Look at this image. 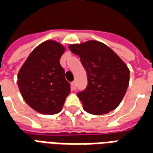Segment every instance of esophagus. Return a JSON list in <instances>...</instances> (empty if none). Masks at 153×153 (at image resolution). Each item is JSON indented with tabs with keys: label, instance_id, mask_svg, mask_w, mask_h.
<instances>
[{
	"label": "esophagus",
	"instance_id": "34e87169",
	"mask_svg": "<svg viewBox=\"0 0 153 153\" xmlns=\"http://www.w3.org/2000/svg\"><path fill=\"white\" fill-rule=\"evenodd\" d=\"M71 88H72V89L73 90H76L77 88V83L75 81H74L71 83Z\"/></svg>",
	"mask_w": 153,
	"mask_h": 153
}]
</instances>
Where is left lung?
<instances>
[{
    "label": "left lung",
    "mask_w": 153,
    "mask_h": 153,
    "mask_svg": "<svg viewBox=\"0 0 153 153\" xmlns=\"http://www.w3.org/2000/svg\"><path fill=\"white\" fill-rule=\"evenodd\" d=\"M88 77L85 89L78 93L83 109L92 115H103L121 102L129 82V70L114 51L102 42L91 40L71 44Z\"/></svg>",
    "instance_id": "obj_1"
}]
</instances>
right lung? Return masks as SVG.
<instances>
[{"label":"right lung","mask_w":153,"mask_h":153,"mask_svg":"<svg viewBox=\"0 0 153 153\" xmlns=\"http://www.w3.org/2000/svg\"><path fill=\"white\" fill-rule=\"evenodd\" d=\"M64 52L62 44L46 41L32 51L19 71L18 87L23 98L41 114L60 112L70 93L60 64Z\"/></svg>","instance_id":"obj_1"}]
</instances>
